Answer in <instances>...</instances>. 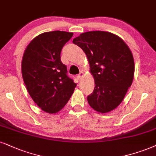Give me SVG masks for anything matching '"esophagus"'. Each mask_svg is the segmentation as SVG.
Returning <instances> with one entry per match:
<instances>
[{
    "label": "esophagus",
    "mask_w": 156,
    "mask_h": 156,
    "mask_svg": "<svg viewBox=\"0 0 156 156\" xmlns=\"http://www.w3.org/2000/svg\"><path fill=\"white\" fill-rule=\"evenodd\" d=\"M83 76V72L81 71L79 74L77 75V78H78V80H80V79H81V78H82Z\"/></svg>",
    "instance_id": "1"
}]
</instances>
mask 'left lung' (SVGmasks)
Here are the masks:
<instances>
[{"mask_svg": "<svg viewBox=\"0 0 156 156\" xmlns=\"http://www.w3.org/2000/svg\"><path fill=\"white\" fill-rule=\"evenodd\" d=\"M73 43L86 53L95 80L87 97L89 105L100 113L117 108L133 80L135 63L129 47L117 35L103 31L83 33Z\"/></svg>", "mask_w": 156, "mask_h": 156, "instance_id": "left-lung-1", "label": "left lung"}]
</instances>
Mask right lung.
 I'll return each instance as SVG.
<instances>
[{
    "label": "right lung",
    "mask_w": 156,
    "mask_h": 156,
    "mask_svg": "<svg viewBox=\"0 0 156 156\" xmlns=\"http://www.w3.org/2000/svg\"><path fill=\"white\" fill-rule=\"evenodd\" d=\"M73 34L53 31L38 35L26 48L21 62L23 81L37 106L53 114L64 107L76 83L60 60L62 47Z\"/></svg>",
    "instance_id": "obj_1"
}]
</instances>
